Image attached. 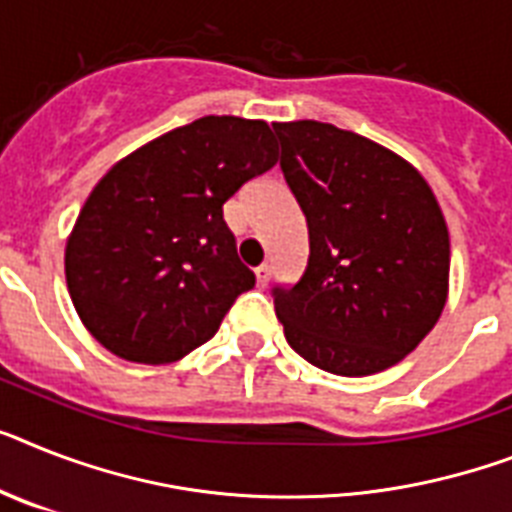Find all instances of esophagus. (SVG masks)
<instances>
[{
  "label": "esophagus",
  "mask_w": 512,
  "mask_h": 512,
  "mask_svg": "<svg viewBox=\"0 0 512 512\" xmlns=\"http://www.w3.org/2000/svg\"><path fill=\"white\" fill-rule=\"evenodd\" d=\"M269 277H272V266H269V264L256 266V282H259V287H266Z\"/></svg>",
  "instance_id": "obj_1"
}]
</instances>
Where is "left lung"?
Listing matches in <instances>:
<instances>
[{
	"mask_svg": "<svg viewBox=\"0 0 512 512\" xmlns=\"http://www.w3.org/2000/svg\"><path fill=\"white\" fill-rule=\"evenodd\" d=\"M282 175L306 214L308 264L274 287L298 356L340 377L403 361L447 301L450 235L416 167L329 122H274Z\"/></svg>",
	"mask_w": 512,
	"mask_h": 512,
	"instance_id": "1",
	"label": "left lung"
}]
</instances>
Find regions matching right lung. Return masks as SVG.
Listing matches in <instances>:
<instances>
[{"label":"right lung","instance_id":"1","mask_svg":"<svg viewBox=\"0 0 512 512\" xmlns=\"http://www.w3.org/2000/svg\"><path fill=\"white\" fill-rule=\"evenodd\" d=\"M277 164L264 120L201 117L101 177L65 248L80 322L114 356L172 363L217 335L256 277L222 206Z\"/></svg>","mask_w":512,"mask_h":512}]
</instances>
